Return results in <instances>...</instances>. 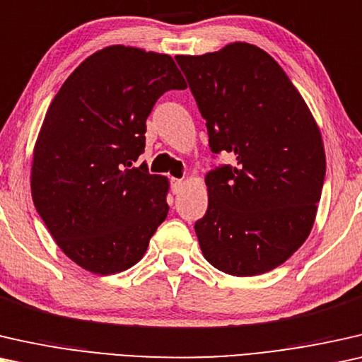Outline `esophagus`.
I'll list each match as a JSON object with an SVG mask.
<instances>
[{"label": "esophagus", "mask_w": 362, "mask_h": 362, "mask_svg": "<svg viewBox=\"0 0 362 362\" xmlns=\"http://www.w3.org/2000/svg\"><path fill=\"white\" fill-rule=\"evenodd\" d=\"M183 185H185V182H183V180H180V179H172V192H174V193L182 192Z\"/></svg>", "instance_id": "1"}]
</instances>
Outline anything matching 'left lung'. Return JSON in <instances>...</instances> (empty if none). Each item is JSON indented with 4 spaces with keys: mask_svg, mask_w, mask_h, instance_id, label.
<instances>
[{
    "mask_svg": "<svg viewBox=\"0 0 362 362\" xmlns=\"http://www.w3.org/2000/svg\"><path fill=\"white\" fill-rule=\"evenodd\" d=\"M211 152L236 165L208 172V210L195 223L218 271L259 276L284 264L312 231L327 172L322 132L302 95L257 45L233 42L177 55Z\"/></svg>",
    "mask_w": 362,
    "mask_h": 362,
    "instance_id": "8db88e82",
    "label": "left lung"
}]
</instances>
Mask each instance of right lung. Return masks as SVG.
I'll list each match as a JSON object with an SVG mask.
<instances>
[{
	"label": "right lung",
	"mask_w": 362,
	"mask_h": 362,
	"mask_svg": "<svg viewBox=\"0 0 362 362\" xmlns=\"http://www.w3.org/2000/svg\"><path fill=\"white\" fill-rule=\"evenodd\" d=\"M185 88L170 55L110 45L54 96L34 146L30 193L57 246L85 271L132 267L165 220L169 180L132 164L157 98Z\"/></svg>",
	"instance_id": "right-lung-1"
}]
</instances>
